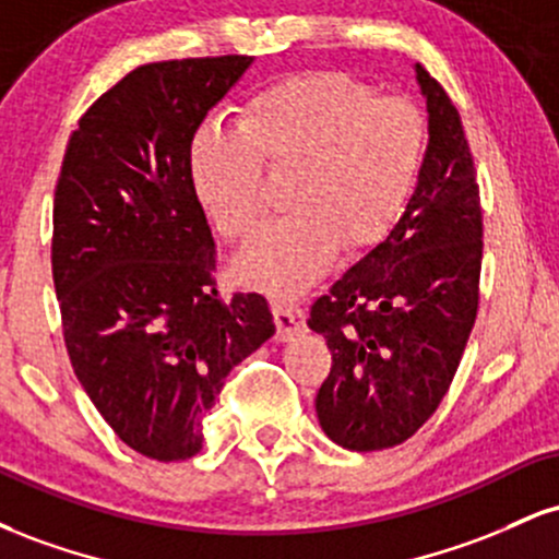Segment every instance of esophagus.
<instances>
[{
  "instance_id": "obj_1",
  "label": "esophagus",
  "mask_w": 559,
  "mask_h": 559,
  "mask_svg": "<svg viewBox=\"0 0 559 559\" xmlns=\"http://www.w3.org/2000/svg\"><path fill=\"white\" fill-rule=\"evenodd\" d=\"M275 329H278L281 342H292L305 331V310L299 305H286V301H275L273 305Z\"/></svg>"
}]
</instances>
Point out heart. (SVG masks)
Here are the masks:
<instances>
[{
  "instance_id": "b5f03b06",
  "label": "heart",
  "mask_w": 559,
  "mask_h": 559,
  "mask_svg": "<svg viewBox=\"0 0 559 559\" xmlns=\"http://www.w3.org/2000/svg\"><path fill=\"white\" fill-rule=\"evenodd\" d=\"M426 150V123L404 96H376L344 73H305L273 83L243 107L239 133L207 126L189 155L191 189L236 247L265 221V173L284 176L286 207L243 254L239 273L275 294H297L342 247H373L396 226Z\"/></svg>"
}]
</instances>
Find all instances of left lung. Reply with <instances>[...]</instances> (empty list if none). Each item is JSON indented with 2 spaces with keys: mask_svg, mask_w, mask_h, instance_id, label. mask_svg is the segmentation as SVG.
Wrapping results in <instances>:
<instances>
[{
  "mask_svg": "<svg viewBox=\"0 0 559 559\" xmlns=\"http://www.w3.org/2000/svg\"><path fill=\"white\" fill-rule=\"evenodd\" d=\"M428 150L415 194L391 234L310 310L331 349L316 396L325 436L352 452L402 444L449 391L478 312L484 221L457 107L415 66Z\"/></svg>",
  "mask_w": 559,
  "mask_h": 559,
  "instance_id": "left-lung-1",
  "label": "left lung"
}]
</instances>
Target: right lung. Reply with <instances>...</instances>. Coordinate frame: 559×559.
I'll use <instances>...</instances> for the list:
<instances>
[{"label":"right lung","mask_w":559,"mask_h":559,"mask_svg":"<svg viewBox=\"0 0 559 559\" xmlns=\"http://www.w3.org/2000/svg\"><path fill=\"white\" fill-rule=\"evenodd\" d=\"M247 55L150 62L83 112L55 189L52 278L83 391L159 463L202 449L223 381L275 333L260 294H217L213 230L191 189L197 128Z\"/></svg>","instance_id":"1"}]
</instances>
